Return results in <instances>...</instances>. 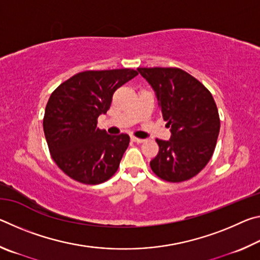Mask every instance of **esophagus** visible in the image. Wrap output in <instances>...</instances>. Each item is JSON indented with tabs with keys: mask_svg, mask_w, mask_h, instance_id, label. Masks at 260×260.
<instances>
[{
	"mask_svg": "<svg viewBox=\"0 0 260 260\" xmlns=\"http://www.w3.org/2000/svg\"><path fill=\"white\" fill-rule=\"evenodd\" d=\"M131 140L133 141V142H135V143H142V142H144L143 139H138V138H135V136H132Z\"/></svg>",
	"mask_w": 260,
	"mask_h": 260,
	"instance_id": "esophagus-1",
	"label": "esophagus"
}]
</instances>
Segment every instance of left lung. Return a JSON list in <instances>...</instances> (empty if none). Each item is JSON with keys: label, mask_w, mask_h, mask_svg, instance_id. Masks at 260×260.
Listing matches in <instances>:
<instances>
[{"label": "left lung", "mask_w": 260, "mask_h": 260, "mask_svg": "<svg viewBox=\"0 0 260 260\" xmlns=\"http://www.w3.org/2000/svg\"><path fill=\"white\" fill-rule=\"evenodd\" d=\"M155 90L171 127L169 141L156 140L159 151L150 161L157 177L181 182L199 174L213 155L220 131L217 105L203 83L178 68H139Z\"/></svg>", "instance_id": "left-lung-1"}]
</instances>
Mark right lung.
Wrapping results in <instances>:
<instances>
[{
    "mask_svg": "<svg viewBox=\"0 0 260 260\" xmlns=\"http://www.w3.org/2000/svg\"><path fill=\"white\" fill-rule=\"evenodd\" d=\"M138 74L131 69L85 71L52 91L43 131L52 159L71 179L99 184L117 172L129 136L109 135L98 118L110 109L114 91Z\"/></svg>",
    "mask_w": 260,
    "mask_h": 260,
    "instance_id": "1",
    "label": "right lung"
}]
</instances>
